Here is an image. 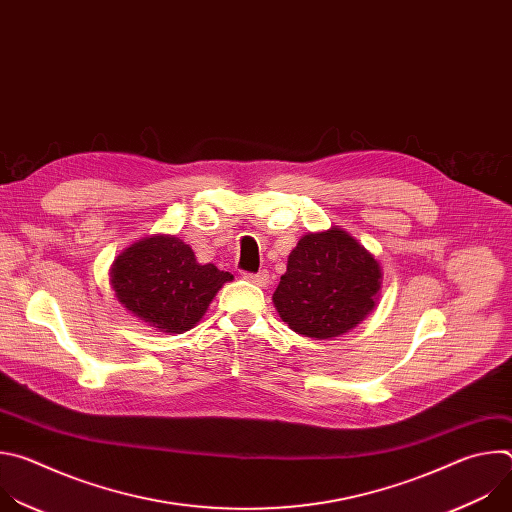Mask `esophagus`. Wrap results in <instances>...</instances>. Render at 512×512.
Wrapping results in <instances>:
<instances>
[{"label":"esophagus","instance_id":"esophagus-1","mask_svg":"<svg viewBox=\"0 0 512 512\" xmlns=\"http://www.w3.org/2000/svg\"><path fill=\"white\" fill-rule=\"evenodd\" d=\"M243 277L259 287H267L269 285V273L267 271H259V273H243Z\"/></svg>","mask_w":512,"mask_h":512}]
</instances>
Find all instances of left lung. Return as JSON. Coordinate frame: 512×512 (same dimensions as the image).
<instances>
[{
  "instance_id": "8db88e82",
  "label": "left lung",
  "mask_w": 512,
  "mask_h": 512,
  "mask_svg": "<svg viewBox=\"0 0 512 512\" xmlns=\"http://www.w3.org/2000/svg\"><path fill=\"white\" fill-rule=\"evenodd\" d=\"M381 283L379 261L346 231L332 227L304 235L289 253L273 306L294 332L328 340L375 310Z\"/></svg>"
}]
</instances>
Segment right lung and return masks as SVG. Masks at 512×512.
Wrapping results in <instances>:
<instances>
[{"label": "right lung", "mask_w": 512, "mask_h": 512, "mask_svg": "<svg viewBox=\"0 0 512 512\" xmlns=\"http://www.w3.org/2000/svg\"><path fill=\"white\" fill-rule=\"evenodd\" d=\"M233 275L212 263L200 265L194 251L174 235L145 237L127 247L111 265L115 298L148 326L180 334L204 316Z\"/></svg>", "instance_id": "1"}]
</instances>
